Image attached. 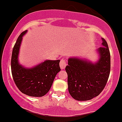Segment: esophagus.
Instances as JSON below:
<instances>
[{
	"label": "esophagus",
	"mask_w": 122,
	"mask_h": 122,
	"mask_svg": "<svg viewBox=\"0 0 122 122\" xmlns=\"http://www.w3.org/2000/svg\"><path fill=\"white\" fill-rule=\"evenodd\" d=\"M67 63L66 62V60H65L64 59H62L61 60H60V66L61 68V69H65V68L66 66Z\"/></svg>",
	"instance_id": "1"
}]
</instances>
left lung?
Here are the masks:
<instances>
[{
    "label": "left lung",
    "mask_w": 122,
    "mask_h": 122,
    "mask_svg": "<svg viewBox=\"0 0 122 122\" xmlns=\"http://www.w3.org/2000/svg\"><path fill=\"white\" fill-rule=\"evenodd\" d=\"M102 39L103 46L98 49L100 58L97 63L76 58L68 59V65L65 68L68 91L76 100H91L99 96L107 85L111 69L110 52L105 39Z\"/></svg>",
    "instance_id": "obj_1"
}]
</instances>
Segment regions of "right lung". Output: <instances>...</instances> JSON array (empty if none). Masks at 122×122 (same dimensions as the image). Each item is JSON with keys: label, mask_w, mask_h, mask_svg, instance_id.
<instances>
[{"label": "right lung", "mask_w": 122, "mask_h": 122, "mask_svg": "<svg viewBox=\"0 0 122 122\" xmlns=\"http://www.w3.org/2000/svg\"><path fill=\"white\" fill-rule=\"evenodd\" d=\"M23 31L17 38L13 47L11 67L15 85L22 93L31 97H42L50 91L58 72L60 71V60H46L31 69H26L18 62V54Z\"/></svg>", "instance_id": "add662e5"}]
</instances>
